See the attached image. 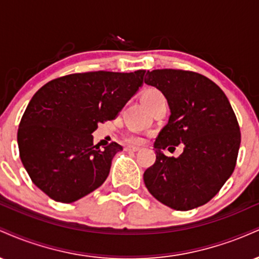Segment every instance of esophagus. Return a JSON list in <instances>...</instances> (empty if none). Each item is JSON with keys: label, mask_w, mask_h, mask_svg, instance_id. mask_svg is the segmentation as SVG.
Wrapping results in <instances>:
<instances>
[{"label": "esophagus", "mask_w": 259, "mask_h": 259, "mask_svg": "<svg viewBox=\"0 0 259 259\" xmlns=\"http://www.w3.org/2000/svg\"><path fill=\"white\" fill-rule=\"evenodd\" d=\"M140 150V147L138 146H126L125 147V151H132V152H138Z\"/></svg>", "instance_id": "esophagus-1"}]
</instances>
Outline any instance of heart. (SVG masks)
<instances>
[{
    "label": "heart",
    "instance_id": "obj_1",
    "mask_svg": "<svg viewBox=\"0 0 259 259\" xmlns=\"http://www.w3.org/2000/svg\"><path fill=\"white\" fill-rule=\"evenodd\" d=\"M141 102L147 109H151L154 106L159 105V103H164L165 97L163 92L159 91L158 89L148 88L142 91ZM125 140L130 144H140V142H142V136L136 132H130L125 135Z\"/></svg>",
    "mask_w": 259,
    "mask_h": 259
}]
</instances>
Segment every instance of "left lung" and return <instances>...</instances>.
<instances>
[{"label": "left lung", "instance_id": "left-lung-1", "mask_svg": "<svg viewBox=\"0 0 259 259\" xmlns=\"http://www.w3.org/2000/svg\"><path fill=\"white\" fill-rule=\"evenodd\" d=\"M147 85L163 92L168 124L154 141L156 162L144 173L150 194L177 210L194 209L218 194L236 165L241 134L228 97L204 75L180 69L147 70ZM181 143L179 157L162 150Z\"/></svg>", "mask_w": 259, "mask_h": 259}]
</instances>
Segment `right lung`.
Wrapping results in <instances>:
<instances>
[{
	"instance_id": "add662e5",
	"label": "right lung",
	"mask_w": 259,
	"mask_h": 259,
	"mask_svg": "<svg viewBox=\"0 0 259 259\" xmlns=\"http://www.w3.org/2000/svg\"><path fill=\"white\" fill-rule=\"evenodd\" d=\"M145 70L88 72L51 80L32 96L18 146L32 183L57 202L72 203L96 190L109 174L117 142L94 145L97 124L114 119L144 82Z\"/></svg>"
}]
</instances>
